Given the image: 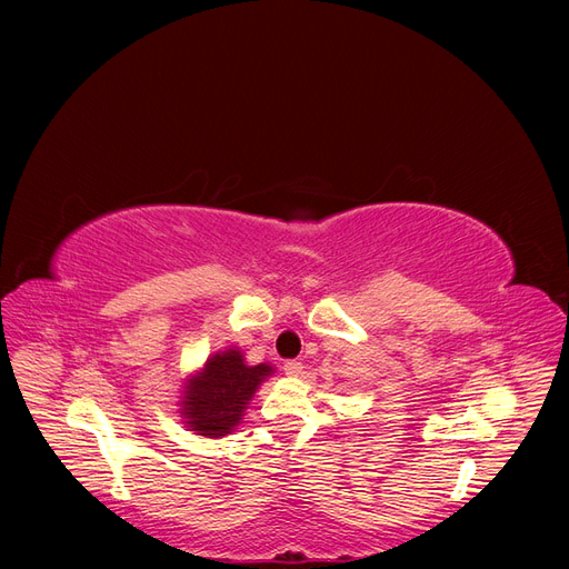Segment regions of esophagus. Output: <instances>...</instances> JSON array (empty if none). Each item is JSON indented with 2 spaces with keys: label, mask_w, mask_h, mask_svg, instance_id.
I'll list each match as a JSON object with an SVG mask.
<instances>
[{
  "label": "esophagus",
  "mask_w": 569,
  "mask_h": 569,
  "mask_svg": "<svg viewBox=\"0 0 569 569\" xmlns=\"http://www.w3.org/2000/svg\"><path fill=\"white\" fill-rule=\"evenodd\" d=\"M302 362L300 360H286L283 362V371L288 373V376H300L302 373Z\"/></svg>",
  "instance_id": "esophagus-1"
}]
</instances>
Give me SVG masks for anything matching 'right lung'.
Masks as SVG:
<instances>
[{
  "instance_id": "add662e5",
  "label": "right lung",
  "mask_w": 569,
  "mask_h": 569,
  "mask_svg": "<svg viewBox=\"0 0 569 569\" xmlns=\"http://www.w3.org/2000/svg\"><path fill=\"white\" fill-rule=\"evenodd\" d=\"M272 373L269 365L247 367L239 350H226L207 360L204 369L189 380L182 412L191 431L219 438L242 420L258 385Z\"/></svg>"
}]
</instances>
